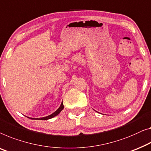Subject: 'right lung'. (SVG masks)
<instances>
[{
  "label": "right lung",
  "mask_w": 151,
  "mask_h": 151,
  "mask_svg": "<svg viewBox=\"0 0 151 151\" xmlns=\"http://www.w3.org/2000/svg\"><path fill=\"white\" fill-rule=\"evenodd\" d=\"M64 108V106H63V101L61 103V105L58 108V109L56 111H55L54 113H52V114H50L49 116H45V117H43V118H40V119H33V118H30V119H38V120H48L52 119V118H53L54 116H57L58 114H59L61 111L63 110V109Z\"/></svg>",
  "instance_id": "obj_1"
}]
</instances>
